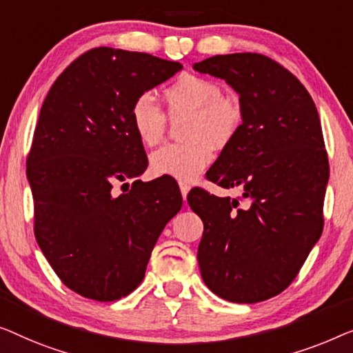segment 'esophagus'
Listing matches in <instances>:
<instances>
[{
  "instance_id": "1",
  "label": "esophagus",
  "mask_w": 353,
  "mask_h": 353,
  "mask_svg": "<svg viewBox=\"0 0 353 353\" xmlns=\"http://www.w3.org/2000/svg\"><path fill=\"white\" fill-rule=\"evenodd\" d=\"M179 187H181L182 198H183V201H185L187 200V193L190 192V185H188V183H185V182H181V183H179Z\"/></svg>"
}]
</instances>
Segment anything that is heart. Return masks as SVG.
Returning a JSON list of instances; mask_svg holds the SVG:
<instances>
[{"instance_id":"b5f03b06","label":"heart","mask_w":353,"mask_h":353,"mask_svg":"<svg viewBox=\"0 0 353 353\" xmlns=\"http://www.w3.org/2000/svg\"><path fill=\"white\" fill-rule=\"evenodd\" d=\"M163 97L171 118L188 117L182 128L185 141L166 143L153 152L150 171L153 176L192 182L214 160L212 145L224 148L236 137L243 123L241 105L236 99L222 94L221 84L214 79L192 73L179 77L165 89ZM129 123L147 147L165 136L166 115L148 92L139 94L132 101Z\"/></svg>"}]
</instances>
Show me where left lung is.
<instances>
[{
  "instance_id": "8db88e82",
  "label": "left lung",
  "mask_w": 353,
  "mask_h": 353,
  "mask_svg": "<svg viewBox=\"0 0 353 353\" xmlns=\"http://www.w3.org/2000/svg\"><path fill=\"white\" fill-rule=\"evenodd\" d=\"M193 68L225 79L240 96V131L206 177L240 187L248 200L188 193L205 225L201 278L222 299L254 304L291 285L323 232L330 166L320 117L299 79L262 54L214 56Z\"/></svg>"
}]
</instances>
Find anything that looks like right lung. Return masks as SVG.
<instances>
[{"instance_id":"1","label":"right lung","mask_w":353,"mask_h":353,"mask_svg":"<svg viewBox=\"0 0 353 353\" xmlns=\"http://www.w3.org/2000/svg\"><path fill=\"white\" fill-rule=\"evenodd\" d=\"M179 62L96 48L61 73L44 99L27 158L34 236L65 286L110 302L136 290L163 228L182 208L171 179L137 181L148 160L129 123L139 94ZM128 178H136L131 186ZM121 181L123 194L112 192Z\"/></svg>"}]
</instances>
